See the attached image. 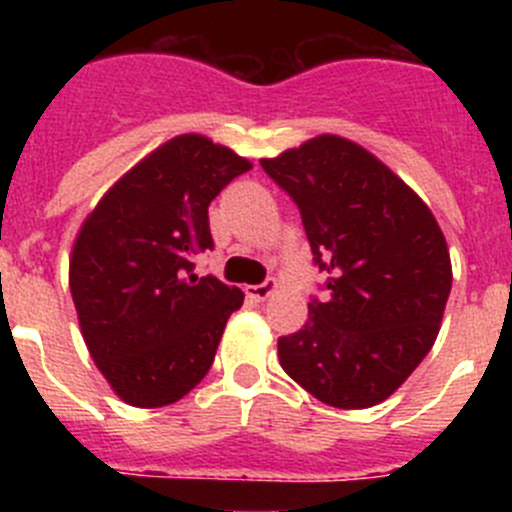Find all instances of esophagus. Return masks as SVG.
<instances>
[{
	"label": "esophagus",
	"mask_w": 512,
	"mask_h": 512,
	"mask_svg": "<svg viewBox=\"0 0 512 512\" xmlns=\"http://www.w3.org/2000/svg\"><path fill=\"white\" fill-rule=\"evenodd\" d=\"M247 297H252V299H267L270 297V294H275L277 292V280H267V282H262V285H247Z\"/></svg>",
	"instance_id": "1"
}]
</instances>
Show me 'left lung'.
<instances>
[{
    "instance_id": "1",
    "label": "left lung",
    "mask_w": 512,
    "mask_h": 512,
    "mask_svg": "<svg viewBox=\"0 0 512 512\" xmlns=\"http://www.w3.org/2000/svg\"><path fill=\"white\" fill-rule=\"evenodd\" d=\"M265 173L297 203L324 302L280 337L282 369L334 409L389 399L431 352L451 294V255L428 205L349 138H309Z\"/></svg>"
}]
</instances>
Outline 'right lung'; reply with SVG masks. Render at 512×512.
Instances as JSON below:
<instances>
[{"label": "right lung", "instance_id": "add662e5", "mask_svg": "<svg viewBox=\"0 0 512 512\" xmlns=\"http://www.w3.org/2000/svg\"><path fill=\"white\" fill-rule=\"evenodd\" d=\"M252 163L200 133H183L106 190L74 240L69 287L98 371L138 409L175 404L213 366L245 294L198 277L213 250L208 205Z\"/></svg>", "mask_w": 512, "mask_h": 512}]
</instances>
